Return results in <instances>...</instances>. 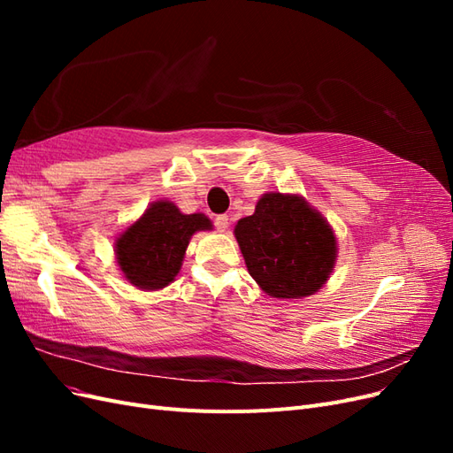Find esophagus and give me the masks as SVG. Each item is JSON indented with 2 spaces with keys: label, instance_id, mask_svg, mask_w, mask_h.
Here are the masks:
<instances>
[{
  "label": "esophagus",
  "instance_id": "1",
  "mask_svg": "<svg viewBox=\"0 0 453 453\" xmlns=\"http://www.w3.org/2000/svg\"><path fill=\"white\" fill-rule=\"evenodd\" d=\"M213 225L219 232H225L228 228V215H217L213 219Z\"/></svg>",
  "mask_w": 453,
  "mask_h": 453
}]
</instances>
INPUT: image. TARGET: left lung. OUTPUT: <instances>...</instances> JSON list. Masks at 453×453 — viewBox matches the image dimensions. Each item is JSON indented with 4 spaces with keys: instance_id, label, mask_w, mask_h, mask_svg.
Segmentation results:
<instances>
[{
    "instance_id": "1",
    "label": "left lung",
    "mask_w": 453,
    "mask_h": 453,
    "mask_svg": "<svg viewBox=\"0 0 453 453\" xmlns=\"http://www.w3.org/2000/svg\"><path fill=\"white\" fill-rule=\"evenodd\" d=\"M234 234L251 278L273 298L313 295L331 276L334 232L296 195H265Z\"/></svg>"
}]
</instances>
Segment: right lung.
<instances>
[{"label": "right lung", "instance_id": "obj_1", "mask_svg": "<svg viewBox=\"0 0 453 453\" xmlns=\"http://www.w3.org/2000/svg\"><path fill=\"white\" fill-rule=\"evenodd\" d=\"M210 228L211 221L202 213L185 215L172 202H155L119 236L117 263L132 285L162 289L180 272L190 236Z\"/></svg>", "mask_w": 453, "mask_h": 453}]
</instances>
